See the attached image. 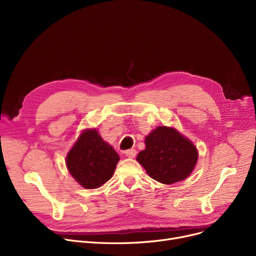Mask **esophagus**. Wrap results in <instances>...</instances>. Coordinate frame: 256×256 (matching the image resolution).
<instances>
[{
    "instance_id": "obj_1",
    "label": "esophagus",
    "mask_w": 256,
    "mask_h": 256,
    "mask_svg": "<svg viewBox=\"0 0 256 256\" xmlns=\"http://www.w3.org/2000/svg\"><path fill=\"white\" fill-rule=\"evenodd\" d=\"M124 154L128 158H135L136 156V150H128L124 152Z\"/></svg>"
}]
</instances>
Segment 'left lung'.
<instances>
[{
  "mask_svg": "<svg viewBox=\"0 0 256 256\" xmlns=\"http://www.w3.org/2000/svg\"><path fill=\"white\" fill-rule=\"evenodd\" d=\"M137 160L154 180L171 184L186 180L198 160L195 145L173 128L158 126L145 138Z\"/></svg>",
  "mask_w": 256,
  "mask_h": 256,
  "instance_id": "obj_1",
  "label": "left lung"
}]
</instances>
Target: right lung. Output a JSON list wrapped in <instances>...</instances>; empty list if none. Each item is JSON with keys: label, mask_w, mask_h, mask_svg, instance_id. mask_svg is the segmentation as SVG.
Wrapping results in <instances>:
<instances>
[{"label": "right lung", "mask_w": 256, "mask_h": 256, "mask_svg": "<svg viewBox=\"0 0 256 256\" xmlns=\"http://www.w3.org/2000/svg\"><path fill=\"white\" fill-rule=\"evenodd\" d=\"M118 160L119 156L113 147L93 128L80 134L67 154L66 166L85 189H96L112 178Z\"/></svg>", "instance_id": "right-lung-1"}]
</instances>
